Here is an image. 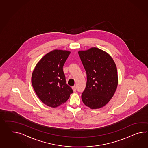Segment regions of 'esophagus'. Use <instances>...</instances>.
<instances>
[{
  "instance_id": "esophagus-1",
  "label": "esophagus",
  "mask_w": 148,
  "mask_h": 148,
  "mask_svg": "<svg viewBox=\"0 0 148 148\" xmlns=\"http://www.w3.org/2000/svg\"><path fill=\"white\" fill-rule=\"evenodd\" d=\"M72 89L74 92H75L76 91V88L75 86H73L72 87Z\"/></svg>"
}]
</instances>
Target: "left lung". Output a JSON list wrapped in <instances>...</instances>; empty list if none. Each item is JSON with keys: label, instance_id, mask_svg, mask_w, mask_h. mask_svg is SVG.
<instances>
[{"label": "left lung", "instance_id": "8db88e82", "mask_svg": "<svg viewBox=\"0 0 148 148\" xmlns=\"http://www.w3.org/2000/svg\"><path fill=\"white\" fill-rule=\"evenodd\" d=\"M78 53L87 77L82 101L92 109L102 108L114 95L118 86L115 62L108 53L95 47Z\"/></svg>", "mask_w": 148, "mask_h": 148}]
</instances>
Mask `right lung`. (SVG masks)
<instances>
[{
    "label": "right lung",
    "mask_w": 148,
    "mask_h": 148,
    "mask_svg": "<svg viewBox=\"0 0 148 148\" xmlns=\"http://www.w3.org/2000/svg\"><path fill=\"white\" fill-rule=\"evenodd\" d=\"M71 52L53 50L47 53L36 64L31 82L36 95L48 106L55 108L67 101L72 93L66 84L62 67Z\"/></svg>",
    "instance_id": "1"
}]
</instances>
